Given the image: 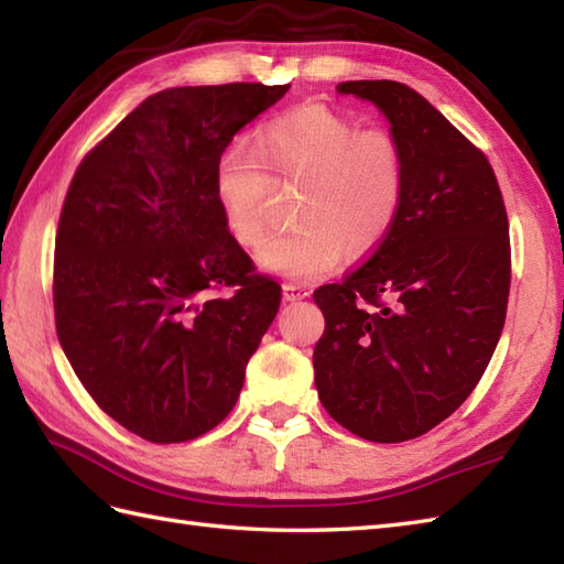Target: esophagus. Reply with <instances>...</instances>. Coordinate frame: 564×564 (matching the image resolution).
<instances>
[{
    "mask_svg": "<svg viewBox=\"0 0 564 564\" xmlns=\"http://www.w3.org/2000/svg\"><path fill=\"white\" fill-rule=\"evenodd\" d=\"M310 293L303 289V285L297 283H283V301L289 303H295V301H303V297H307Z\"/></svg>",
    "mask_w": 564,
    "mask_h": 564,
    "instance_id": "1",
    "label": "esophagus"
}]
</instances>
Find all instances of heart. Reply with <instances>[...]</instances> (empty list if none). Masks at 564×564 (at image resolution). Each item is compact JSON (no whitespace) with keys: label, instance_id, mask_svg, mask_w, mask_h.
Returning <instances> with one entry per match:
<instances>
[{"label":"heart","instance_id":"heart-1","mask_svg":"<svg viewBox=\"0 0 564 564\" xmlns=\"http://www.w3.org/2000/svg\"><path fill=\"white\" fill-rule=\"evenodd\" d=\"M297 188L291 230L271 237L259 261L289 279H319L346 257L361 259L400 220L406 158L388 128H361L325 104H303L259 128L254 150L232 142L213 172V196L239 245L267 232L275 191Z\"/></svg>","mask_w":564,"mask_h":564}]
</instances>
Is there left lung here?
<instances>
[{"label": "left lung", "instance_id": "8db88e82", "mask_svg": "<svg viewBox=\"0 0 564 564\" xmlns=\"http://www.w3.org/2000/svg\"><path fill=\"white\" fill-rule=\"evenodd\" d=\"M373 101L406 158L400 220L361 267L313 293L315 386L334 422L376 443L426 434L480 382L507 319L511 245L492 164L422 94L341 82Z\"/></svg>", "mask_w": 564, "mask_h": 564}]
</instances>
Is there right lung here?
I'll return each instance as SVG.
<instances>
[{
	"mask_svg": "<svg viewBox=\"0 0 564 564\" xmlns=\"http://www.w3.org/2000/svg\"><path fill=\"white\" fill-rule=\"evenodd\" d=\"M289 87L152 94L72 176L55 235L57 339L94 402L140 438L218 426L279 313L281 285L227 232L213 172Z\"/></svg>",
	"mask_w": 564,
	"mask_h": 564,
	"instance_id": "right-lung-1",
	"label": "right lung"
}]
</instances>
